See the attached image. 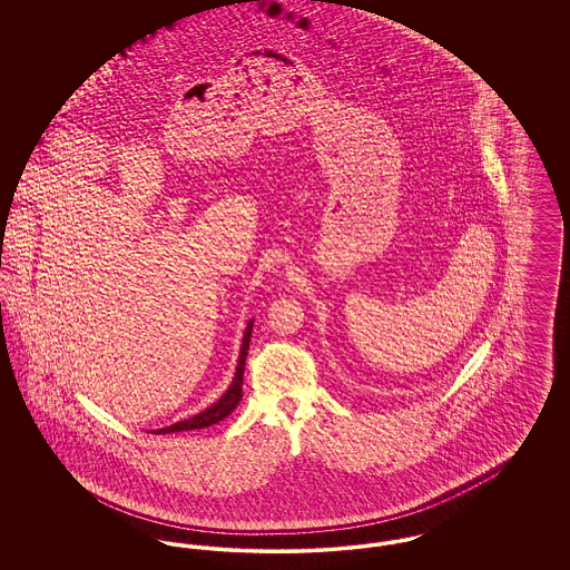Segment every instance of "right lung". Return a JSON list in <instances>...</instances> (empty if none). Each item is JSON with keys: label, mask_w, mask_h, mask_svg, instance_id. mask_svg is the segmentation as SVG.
I'll use <instances>...</instances> for the list:
<instances>
[{"label": "right lung", "mask_w": 570, "mask_h": 570, "mask_svg": "<svg viewBox=\"0 0 570 570\" xmlns=\"http://www.w3.org/2000/svg\"><path fill=\"white\" fill-rule=\"evenodd\" d=\"M252 325L254 321H249L244 331V340H242V353H239V361H237V370H235V379L230 382V386L226 389V393L217 400L216 404H212L209 407H205L203 412L194 414L186 421H177L168 428L163 430H156L154 434H173V432H190V430H203V428H209V425H216L217 421L226 419L235 407L239 406L242 402V389H244V370H245V356H247V348H249V337H252Z\"/></svg>", "instance_id": "right-lung-1"}]
</instances>
